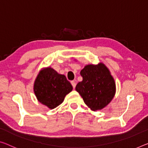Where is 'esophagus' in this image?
Listing matches in <instances>:
<instances>
[{"mask_svg":"<svg viewBox=\"0 0 148 148\" xmlns=\"http://www.w3.org/2000/svg\"><path fill=\"white\" fill-rule=\"evenodd\" d=\"M71 85L73 86V88H75V86H76V82H75V81H71Z\"/></svg>","mask_w":148,"mask_h":148,"instance_id":"1","label":"esophagus"}]
</instances>
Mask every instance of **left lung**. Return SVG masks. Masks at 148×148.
<instances>
[{"label": "left lung", "instance_id": "8db88e82", "mask_svg": "<svg viewBox=\"0 0 148 148\" xmlns=\"http://www.w3.org/2000/svg\"><path fill=\"white\" fill-rule=\"evenodd\" d=\"M83 81L75 90L85 103L93 111L106 107L116 93V83L108 67L103 63L85 65L80 72Z\"/></svg>", "mask_w": 148, "mask_h": 148}]
</instances>
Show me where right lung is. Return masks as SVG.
<instances>
[{
	"label": "right lung",
	"instance_id": "1",
	"mask_svg": "<svg viewBox=\"0 0 148 148\" xmlns=\"http://www.w3.org/2000/svg\"><path fill=\"white\" fill-rule=\"evenodd\" d=\"M73 87L64 75L59 74L51 67L43 68L34 83V92L38 101L49 109L58 106Z\"/></svg>",
	"mask_w": 148,
	"mask_h": 148
}]
</instances>
